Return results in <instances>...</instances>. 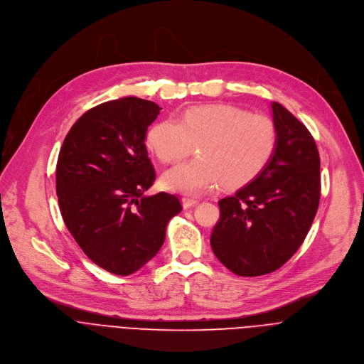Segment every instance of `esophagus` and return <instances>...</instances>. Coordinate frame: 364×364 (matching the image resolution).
Wrapping results in <instances>:
<instances>
[{"mask_svg":"<svg viewBox=\"0 0 364 364\" xmlns=\"http://www.w3.org/2000/svg\"><path fill=\"white\" fill-rule=\"evenodd\" d=\"M198 202H199V200H198V199H193V198H182V206H183L185 209L198 205Z\"/></svg>","mask_w":364,"mask_h":364,"instance_id":"1","label":"esophagus"}]
</instances>
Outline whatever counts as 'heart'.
<instances>
[{"mask_svg": "<svg viewBox=\"0 0 364 364\" xmlns=\"http://www.w3.org/2000/svg\"><path fill=\"white\" fill-rule=\"evenodd\" d=\"M199 144V159L166 171V189L199 195L216 186L247 185L268 165L278 143L275 123L232 105H199L186 109L181 120L168 117L152 124L146 146L162 164H175Z\"/></svg>", "mask_w": 364, "mask_h": 364, "instance_id": "1", "label": "heart"}]
</instances>
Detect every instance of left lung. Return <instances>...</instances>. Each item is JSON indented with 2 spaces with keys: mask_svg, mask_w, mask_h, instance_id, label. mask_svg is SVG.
I'll return each instance as SVG.
<instances>
[{
  "mask_svg": "<svg viewBox=\"0 0 364 364\" xmlns=\"http://www.w3.org/2000/svg\"><path fill=\"white\" fill-rule=\"evenodd\" d=\"M278 143L268 165L232 196L220 200L221 216L210 247L241 277L282 267L304 242L320 202V155L309 129L272 102Z\"/></svg>",
  "mask_w": 364,
  "mask_h": 364,
  "instance_id": "1",
  "label": "left lung"
}]
</instances>
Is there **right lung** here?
<instances>
[{"label":"right lung","instance_id":"1","mask_svg":"<svg viewBox=\"0 0 364 364\" xmlns=\"http://www.w3.org/2000/svg\"><path fill=\"white\" fill-rule=\"evenodd\" d=\"M161 110L139 97L102 103L71 126L58 154L64 224L96 265L116 275L149 262L182 210L175 195H144L156 179L144 139Z\"/></svg>","mask_w":364,"mask_h":364}]
</instances>
